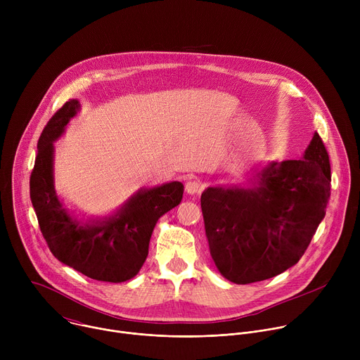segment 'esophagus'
Listing matches in <instances>:
<instances>
[{"mask_svg": "<svg viewBox=\"0 0 360 360\" xmlns=\"http://www.w3.org/2000/svg\"><path fill=\"white\" fill-rule=\"evenodd\" d=\"M203 185L200 181L198 179H189L186 184H185V191L189 193V195H196L202 191Z\"/></svg>", "mask_w": 360, "mask_h": 360, "instance_id": "obj_1", "label": "esophagus"}]
</instances>
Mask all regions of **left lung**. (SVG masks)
<instances>
[{
  "instance_id": "8db88e82",
  "label": "left lung",
  "mask_w": 360,
  "mask_h": 360,
  "mask_svg": "<svg viewBox=\"0 0 360 360\" xmlns=\"http://www.w3.org/2000/svg\"><path fill=\"white\" fill-rule=\"evenodd\" d=\"M329 198V155L318 132L302 160L271 162L252 188L205 189V233L221 275L246 285L296 265L325 218Z\"/></svg>"
}]
</instances>
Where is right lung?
Listing matches in <instances>:
<instances>
[{
  "label": "right lung",
  "instance_id": "right-lung-1",
  "mask_svg": "<svg viewBox=\"0 0 360 360\" xmlns=\"http://www.w3.org/2000/svg\"><path fill=\"white\" fill-rule=\"evenodd\" d=\"M81 105L70 99L53 115L38 139V153L30 178V196L42 236L56 258L101 281L120 283L142 268L149 239L158 219L181 203L178 181L138 191L112 217L81 222L63 207L54 188V142Z\"/></svg>",
  "mask_w": 360,
  "mask_h": 360
}]
</instances>
